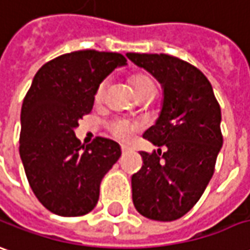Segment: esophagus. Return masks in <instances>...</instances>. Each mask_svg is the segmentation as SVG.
I'll use <instances>...</instances> for the list:
<instances>
[{
  "instance_id": "34e87169",
  "label": "esophagus",
  "mask_w": 250,
  "mask_h": 250,
  "mask_svg": "<svg viewBox=\"0 0 250 250\" xmlns=\"http://www.w3.org/2000/svg\"><path fill=\"white\" fill-rule=\"evenodd\" d=\"M120 149H122V153H123V154L127 153V152H130V150H131V147L127 146V145H122V146H120Z\"/></svg>"
}]
</instances>
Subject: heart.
<instances>
[{
  "label": "heart",
  "mask_w": 250,
  "mask_h": 250,
  "mask_svg": "<svg viewBox=\"0 0 250 250\" xmlns=\"http://www.w3.org/2000/svg\"><path fill=\"white\" fill-rule=\"evenodd\" d=\"M106 86H108V79H104L103 82L97 86L96 100H103ZM132 86H134V90L137 94L147 89H154L153 82L146 75H142V74H138L132 78ZM138 123H134V122L125 120V119H115V120L109 122V125H108V130L111 131L112 135L118 139H123V141L131 138L132 135L138 131Z\"/></svg>",
  "instance_id": "b5f03b06"
}]
</instances>
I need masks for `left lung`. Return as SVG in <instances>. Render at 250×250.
I'll return each mask as SVG.
<instances>
[{
    "label": "left lung",
    "instance_id": "8db88e82",
    "mask_svg": "<svg viewBox=\"0 0 250 250\" xmlns=\"http://www.w3.org/2000/svg\"><path fill=\"white\" fill-rule=\"evenodd\" d=\"M127 57L164 89L160 116L144 134L160 149L139 153L144 166L131 176L132 203L145 218L172 222L196 205L213 175L223 145L220 105L207 76L188 61L163 53Z\"/></svg>",
    "mask_w": 250,
    "mask_h": 250
}]
</instances>
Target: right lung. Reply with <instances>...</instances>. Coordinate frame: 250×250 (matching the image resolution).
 Returning a JSON list of instances; mask_svg holds the SVG:
<instances>
[{
    "label": "right lung",
    "mask_w": 250,
    "mask_h": 250,
    "mask_svg": "<svg viewBox=\"0 0 250 250\" xmlns=\"http://www.w3.org/2000/svg\"><path fill=\"white\" fill-rule=\"evenodd\" d=\"M125 61L98 50L61 54L40 68L25 94L19 152L35 197L59 216L89 213L122 154L115 141L101 137L84 146L74 130L93 109L97 86Z\"/></svg>",
    "instance_id": "1"
}]
</instances>
